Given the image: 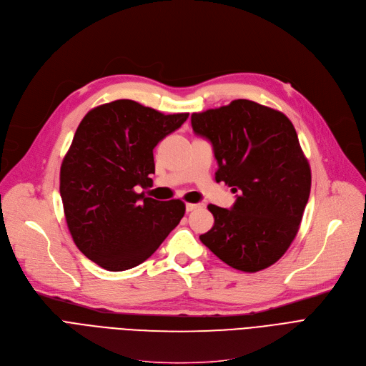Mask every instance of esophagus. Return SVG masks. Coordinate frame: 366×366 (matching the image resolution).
<instances>
[{
  "label": "esophagus",
  "mask_w": 366,
  "mask_h": 366,
  "mask_svg": "<svg viewBox=\"0 0 366 366\" xmlns=\"http://www.w3.org/2000/svg\"><path fill=\"white\" fill-rule=\"evenodd\" d=\"M199 207H200V204H196V203H187V206H185L187 212H192V210H196Z\"/></svg>",
  "instance_id": "1"
}]
</instances>
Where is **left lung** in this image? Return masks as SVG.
<instances>
[{"label":"left lung","mask_w":366,"mask_h":366,"mask_svg":"<svg viewBox=\"0 0 366 366\" xmlns=\"http://www.w3.org/2000/svg\"><path fill=\"white\" fill-rule=\"evenodd\" d=\"M191 125L212 144L216 182L238 192L231 209L207 206L214 224L202 242L234 269H266L296 238L310 194V166L293 124L271 107L234 100L192 113Z\"/></svg>","instance_id":"1"}]
</instances>
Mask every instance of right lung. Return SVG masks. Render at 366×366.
<instances>
[{
    "label": "right lung",
    "mask_w": 366,
    "mask_h": 366,
    "mask_svg": "<svg viewBox=\"0 0 366 366\" xmlns=\"http://www.w3.org/2000/svg\"><path fill=\"white\" fill-rule=\"evenodd\" d=\"M132 100L89 110L60 167V196L78 249L107 271H127L147 260L182 219L181 200L138 194L154 174L153 150L187 120Z\"/></svg>",
    "instance_id": "1"
}]
</instances>
